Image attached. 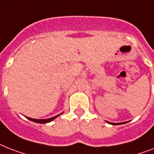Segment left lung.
<instances>
[{
  "mask_svg": "<svg viewBox=\"0 0 154 154\" xmlns=\"http://www.w3.org/2000/svg\"><path fill=\"white\" fill-rule=\"evenodd\" d=\"M106 122H107V123H109V124H112V125H120V124H124V123H126V122H119V123H115V122H107V121H106Z\"/></svg>",
  "mask_w": 154,
  "mask_h": 154,
  "instance_id": "8db88e82",
  "label": "left lung"
}]
</instances>
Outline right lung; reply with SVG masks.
<instances>
[{"label":"right lung","instance_id":"obj_1","mask_svg":"<svg viewBox=\"0 0 154 154\" xmlns=\"http://www.w3.org/2000/svg\"><path fill=\"white\" fill-rule=\"evenodd\" d=\"M62 114H63V112H62V113L59 114V115H57V116H54V117H52V118L46 119H37L29 118V117H27V119H29V120L32 121V122H37V123H47V122H51V121H53L54 119H55L57 116H59L60 115H62Z\"/></svg>","mask_w":154,"mask_h":154}]
</instances>
